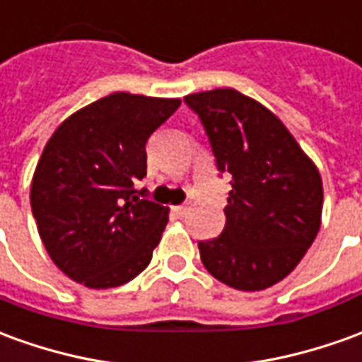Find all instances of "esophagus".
<instances>
[{
    "label": "esophagus",
    "mask_w": 362,
    "mask_h": 362,
    "mask_svg": "<svg viewBox=\"0 0 362 362\" xmlns=\"http://www.w3.org/2000/svg\"><path fill=\"white\" fill-rule=\"evenodd\" d=\"M173 211L178 217H184V216H186V214H188V206H174Z\"/></svg>",
    "instance_id": "1"
}]
</instances>
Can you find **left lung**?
Returning <instances> with one entry per match:
<instances>
[{
    "instance_id": "1",
    "label": "left lung",
    "mask_w": 362,
    "mask_h": 362,
    "mask_svg": "<svg viewBox=\"0 0 362 362\" xmlns=\"http://www.w3.org/2000/svg\"><path fill=\"white\" fill-rule=\"evenodd\" d=\"M216 156L231 174L219 237L199 241L211 276L235 290H264L286 278L315 239L322 223L323 186L276 115L233 88L189 93Z\"/></svg>"
}]
</instances>
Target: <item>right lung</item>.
Instances as JSON below:
<instances>
[{
	"instance_id": "1",
	"label": "right lung",
	"mask_w": 362,
	"mask_h": 362,
	"mask_svg": "<svg viewBox=\"0 0 362 362\" xmlns=\"http://www.w3.org/2000/svg\"><path fill=\"white\" fill-rule=\"evenodd\" d=\"M178 107L176 98L111 93L49 139L33 176V217L52 262L74 282L115 288L148 267L168 207L135 184L146 176V141Z\"/></svg>"
}]
</instances>
